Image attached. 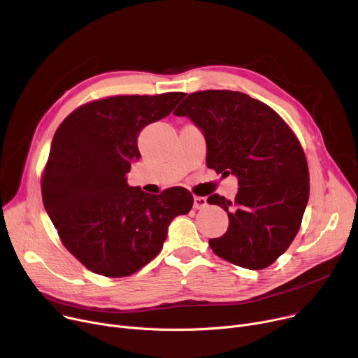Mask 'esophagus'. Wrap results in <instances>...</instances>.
Here are the masks:
<instances>
[{"label": "esophagus", "mask_w": 358, "mask_h": 358, "mask_svg": "<svg viewBox=\"0 0 358 358\" xmlns=\"http://www.w3.org/2000/svg\"><path fill=\"white\" fill-rule=\"evenodd\" d=\"M208 206L207 203V198L206 196H194V208L195 210H202V208H206Z\"/></svg>", "instance_id": "esophagus-1"}]
</instances>
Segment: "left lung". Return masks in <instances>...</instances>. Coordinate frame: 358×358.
Masks as SVG:
<instances>
[{
    "label": "left lung",
    "mask_w": 358,
    "mask_h": 358,
    "mask_svg": "<svg viewBox=\"0 0 358 358\" xmlns=\"http://www.w3.org/2000/svg\"><path fill=\"white\" fill-rule=\"evenodd\" d=\"M207 141V167L238 177V194L208 203L224 208L228 231L210 246L220 258L252 271L272 265L293 242L309 201V167L296 134L268 105L246 93L201 90L174 110Z\"/></svg>",
    "instance_id": "8db88e82"
}]
</instances>
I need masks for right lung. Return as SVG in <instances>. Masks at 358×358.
<instances>
[{
    "instance_id": "obj_1",
    "label": "right lung",
    "mask_w": 358,
    "mask_h": 358,
    "mask_svg": "<svg viewBox=\"0 0 358 358\" xmlns=\"http://www.w3.org/2000/svg\"><path fill=\"white\" fill-rule=\"evenodd\" d=\"M184 96L103 97L58 127L41 181L43 207L64 246L93 273L133 275L157 257L170 222L191 211L192 194L182 187L152 195L126 181L141 156V129L170 115Z\"/></svg>"
}]
</instances>
